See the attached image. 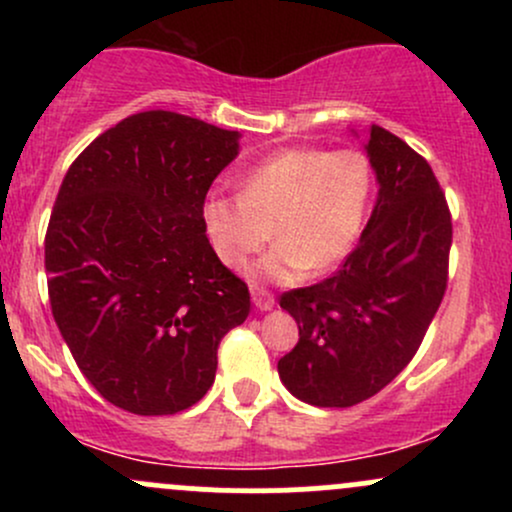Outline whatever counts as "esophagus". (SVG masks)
I'll return each mask as SVG.
<instances>
[{
	"instance_id": "obj_1",
	"label": "esophagus",
	"mask_w": 512,
	"mask_h": 512,
	"mask_svg": "<svg viewBox=\"0 0 512 512\" xmlns=\"http://www.w3.org/2000/svg\"><path fill=\"white\" fill-rule=\"evenodd\" d=\"M250 296H252V305H255L257 310H262V313H267V310L274 308V296L269 291L260 289V286H252Z\"/></svg>"
}]
</instances>
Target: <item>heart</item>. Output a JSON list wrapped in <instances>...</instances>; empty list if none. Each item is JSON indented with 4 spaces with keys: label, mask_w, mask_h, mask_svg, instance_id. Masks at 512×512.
Instances as JSON below:
<instances>
[{
    "label": "heart",
    "mask_w": 512,
    "mask_h": 512,
    "mask_svg": "<svg viewBox=\"0 0 512 512\" xmlns=\"http://www.w3.org/2000/svg\"><path fill=\"white\" fill-rule=\"evenodd\" d=\"M370 197V163L356 149L313 146L276 151L240 178V197L209 192L202 226L216 257L240 269L267 243L276 245L252 274L296 281L305 269H330L354 248Z\"/></svg>",
    "instance_id": "b5f03b06"
}]
</instances>
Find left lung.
<instances>
[{
  "label": "left lung",
  "mask_w": 512,
  "mask_h": 512,
  "mask_svg": "<svg viewBox=\"0 0 512 512\" xmlns=\"http://www.w3.org/2000/svg\"><path fill=\"white\" fill-rule=\"evenodd\" d=\"M366 154L380 190L361 240L330 279L279 301L298 325L279 378L313 407H354L392 383L448 286L452 221L431 166L378 125Z\"/></svg>",
  "instance_id": "left-lung-1"
}]
</instances>
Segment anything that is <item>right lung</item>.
Masks as SVG:
<instances>
[{
    "label": "right lung",
    "instance_id": "obj_1",
    "mask_svg": "<svg viewBox=\"0 0 512 512\" xmlns=\"http://www.w3.org/2000/svg\"><path fill=\"white\" fill-rule=\"evenodd\" d=\"M240 132L170 110L129 115L64 175L45 236L52 315L86 380L139 416L207 395L223 334L250 313L248 286L202 226L211 182Z\"/></svg>",
    "mask_w": 512,
    "mask_h": 512
}]
</instances>
